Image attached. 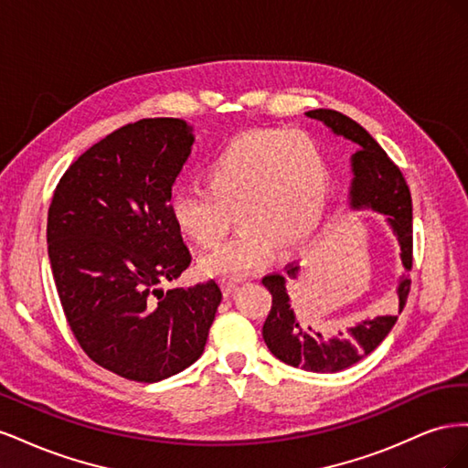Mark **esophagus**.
Here are the masks:
<instances>
[{"label": "esophagus", "instance_id": "1", "mask_svg": "<svg viewBox=\"0 0 468 468\" xmlns=\"http://www.w3.org/2000/svg\"><path fill=\"white\" fill-rule=\"evenodd\" d=\"M220 287H222L224 294H232L238 289V281L236 279H222Z\"/></svg>", "mask_w": 468, "mask_h": 468}]
</instances>
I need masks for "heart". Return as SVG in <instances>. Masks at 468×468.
Masks as SVG:
<instances>
[{
    "label": "heart",
    "instance_id": "obj_1",
    "mask_svg": "<svg viewBox=\"0 0 468 468\" xmlns=\"http://www.w3.org/2000/svg\"><path fill=\"white\" fill-rule=\"evenodd\" d=\"M205 189H177L169 215L195 246L210 250L232 226L239 230L199 261L208 277L239 279L271 260L275 244L294 246L316 230L328 201V167L308 134L265 129L230 140L201 172Z\"/></svg>",
    "mask_w": 468,
    "mask_h": 468
}]
</instances>
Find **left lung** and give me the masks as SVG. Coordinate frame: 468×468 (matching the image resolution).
<instances>
[{
	"label": "left lung",
	"mask_w": 468,
	"mask_h": 468,
	"mask_svg": "<svg viewBox=\"0 0 468 468\" xmlns=\"http://www.w3.org/2000/svg\"><path fill=\"white\" fill-rule=\"evenodd\" d=\"M308 117L325 122L335 134H342L357 144L351 158L353 183L351 207L373 208L388 217L392 230L399 238L400 258L406 269L399 285V310L406 304L410 292V269H412V197L406 179L387 152L361 124L332 109L308 111ZM299 263L291 261L281 273H269L261 279L271 292V310L263 324V339L277 359L282 363L301 367L313 373H337L356 365L365 356L375 351L382 339L388 335L399 316L385 314L361 320L346 332L339 330L334 335L314 330L294 316L287 294V281L299 275Z\"/></svg>",
	"instance_id": "1"
}]
</instances>
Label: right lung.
<instances>
[{"instance_id": "obj_1", "label": "right lung", "mask_w": 468, "mask_h": 468, "mask_svg": "<svg viewBox=\"0 0 468 468\" xmlns=\"http://www.w3.org/2000/svg\"><path fill=\"white\" fill-rule=\"evenodd\" d=\"M191 146L186 121L124 124L66 169L48 208V258L69 330L91 361L136 382L199 359L222 299L212 279L158 289L191 263L169 215Z\"/></svg>"}]
</instances>
